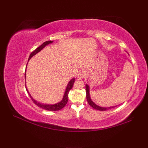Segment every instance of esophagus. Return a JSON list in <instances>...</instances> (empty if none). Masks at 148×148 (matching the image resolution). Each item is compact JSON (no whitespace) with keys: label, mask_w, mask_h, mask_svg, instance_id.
Masks as SVG:
<instances>
[{"label":"esophagus","mask_w":148,"mask_h":148,"mask_svg":"<svg viewBox=\"0 0 148 148\" xmlns=\"http://www.w3.org/2000/svg\"><path fill=\"white\" fill-rule=\"evenodd\" d=\"M86 72L84 70H81V71H79V74H78L77 77L78 78H79V79H83V77L86 76Z\"/></svg>","instance_id":"obj_1"}]
</instances>
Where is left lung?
I'll use <instances>...</instances> for the list:
<instances>
[{"mask_svg":"<svg viewBox=\"0 0 148 148\" xmlns=\"http://www.w3.org/2000/svg\"><path fill=\"white\" fill-rule=\"evenodd\" d=\"M86 93L87 101H88V102L89 104L90 105V106H92L93 109L99 110V111H107L108 109L114 108V107L103 108V107H100V106H97V104H95V103L92 101V99H91V98H90V87H89L88 85V84H86Z\"/></svg>","mask_w":148,"mask_h":148,"instance_id":"obj_1","label":"left lung"}]
</instances>
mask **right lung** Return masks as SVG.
I'll list each match as a JSON object with an SVG mask.
<instances>
[{"label": "right lung", "instance_id": "add662e5", "mask_svg": "<svg viewBox=\"0 0 148 148\" xmlns=\"http://www.w3.org/2000/svg\"><path fill=\"white\" fill-rule=\"evenodd\" d=\"M53 42V40H48V41L45 42L42 44V45H41L39 47H38V48H36L35 50H34V51H33L32 53H30V55L29 56V60H28V62L29 61V60L31 58H32L33 56L36 55L37 53H39L40 51H41V50L44 48H45L46 46L49 45V44L52 43ZM26 68H27V67H26ZM25 77L26 78V72L25 73ZM74 81H75L74 78H72V79L70 81H69L68 84H67V88H66V89H65V92L64 93V97H63L62 100H61L60 102L56 103H55V104H42V103H40L38 102H37L36 100H34L32 97V96L30 95V94L29 93V91H28V90L27 89V87H26V89H27V92L29 93V94L31 99L32 100L33 102L35 103L36 106H37L38 107H39V108H42L43 109L46 110V111H59V110L62 109L63 108H64L65 106L67 104V103L68 102V94L69 93V91H70L72 89V86H73Z\"/></svg>", "mask_w": 148, "mask_h": 148}]
</instances>
